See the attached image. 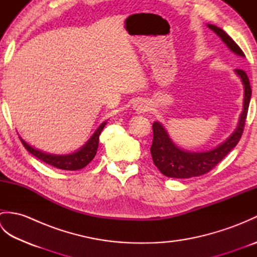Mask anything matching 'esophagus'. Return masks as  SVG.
I'll list each match as a JSON object with an SVG mask.
<instances>
[{
  "label": "esophagus",
  "mask_w": 257,
  "mask_h": 257,
  "mask_svg": "<svg viewBox=\"0 0 257 257\" xmlns=\"http://www.w3.org/2000/svg\"><path fill=\"white\" fill-rule=\"evenodd\" d=\"M134 109L138 113H141V112L147 111V109H148V106H147V103L144 100H138V101L135 102Z\"/></svg>",
  "instance_id": "1"
}]
</instances>
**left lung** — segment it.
Instances as JSON below:
<instances>
[{"label": "left lung", "mask_w": 257, "mask_h": 257, "mask_svg": "<svg viewBox=\"0 0 257 257\" xmlns=\"http://www.w3.org/2000/svg\"><path fill=\"white\" fill-rule=\"evenodd\" d=\"M207 27L214 32L217 36L221 37L223 43H225L226 46L234 54L245 57L241 48L224 31L212 24H207ZM235 73L241 78L244 85L243 111L239 116V121L234 133L216 148L204 152H191L183 150L173 143L166 128L159 121H155L152 124L154 140H152L150 148L152 160H154L156 167L166 177L185 179L202 176V174L212 170L237 145L243 135L250 96H252V89H250L246 73L242 69H235Z\"/></svg>", "instance_id": "8db88e82"}]
</instances>
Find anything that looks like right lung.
Masks as SVG:
<instances>
[{
    "label": "right lung",
    "mask_w": 257,
    "mask_h": 257,
    "mask_svg": "<svg viewBox=\"0 0 257 257\" xmlns=\"http://www.w3.org/2000/svg\"><path fill=\"white\" fill-rule=\"evenodd\" d=\"M106 123L107 121H103L99 127L96 129V132L89 138V140L87 141V143L81 147L79 150L69 155L46 154V152H43L41 150L35 149L34 147L30 146L21 137L20 139L27 151L31 152L33 156H35L40 160L47 163V165L62 169V170H70V171L79 170V169H83L88 165V163L94 159V157L96 156L98 144H99V135L102 132V129L106 125Z\"/></svg>",
    "instance_id": "add662e5"
}]
</instances>
